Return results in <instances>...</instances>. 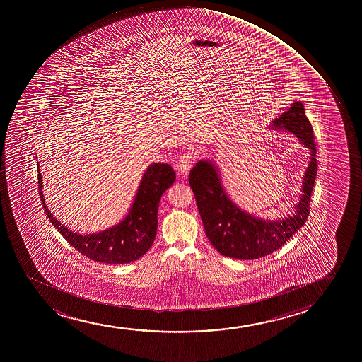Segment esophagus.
Wrapping results in <instances>:
<instances>
[{
    "label": "esophagus",
    "mask_w": 362,
    "mask_h": 362,
    "mask_svg": "<svg viewBox=\"0 0 362 362\" xmlns=\"http://www.w3.org/2000/svg\"><path fill=\"white\" fill-rule=\"evenodd\" d=\"M194 163V158L191 154H183L179 158L178 163H177V168L180 173L187 175V172L190 171L191 167Z\"/></svg>",
    "instance_id": "34e87169"
}]
</instances>
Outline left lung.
I'll list each match as a JSON object with an SVG mask.
<instances>
[{
    "label": "left lung",
    "instance_id": "obj_1",
    "mask_svg": "<svg viewBox=\"0 0 362 362\" xmlns=\"http://www.w3.org/2000/svg\"><path fill=\"white\" fill-rule=\"evenodd\" d=\"M271 127L295 134L310 153L300 187L302 195L291 216L264 219L243 211L226 194L219 167L214 161L201 160L190 171L189 183L195 194L204 231L221 255L238 260L269 255L284 245L308 218L310 195L317 173V148L303 103L293 102L286 112L273 120Z\"/></svg>",
    "mask_w": 362,
    "mask_h": 362
}]
</instances>
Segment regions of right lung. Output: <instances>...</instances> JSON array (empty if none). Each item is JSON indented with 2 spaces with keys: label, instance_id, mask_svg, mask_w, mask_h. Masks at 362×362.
<instances>
[{
  "label": "right lung",
  "instance_id": "1",
  "mask_svg": "<svg viewBox=\"0 0 362 362\" xmlns=\"http://www.w3.org/2000/svg\"><path fill=\"white\" fill-rule=\"evenodd\" d=\"M175 180V171L168 163H151L143 173L127 216L103 231L81 235L66 228L49 211L43 197V180L38 167L40 197L50 223L78 252L103 264L134 262L149 250L158 230L160 199Z\"/></svg>",
  "mask_w": 362,
  "mask_h": 362
}]
</instances>
